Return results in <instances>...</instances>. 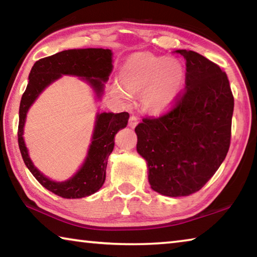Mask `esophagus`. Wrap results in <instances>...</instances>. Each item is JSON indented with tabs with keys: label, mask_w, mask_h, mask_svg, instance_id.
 Instances as JSON below:
<instances>
[{
	"label": "esophagus",
	"mask_w": 257,
	"mask_h": 257,
	"mask_svg": "<svg viewBox=\"0 0 257 257\" xmlns=\"http://www.w3.org/2000/svg\"><path fill=\"white\" fill-rule=\"evenodd\" d=\"M138 122H139V120H138L137 116L132 115V116H130V118H129V127L135 128V127H136V125L138 124Z\"/></svg>",
	"instance_id": "1"
}]
</instances>
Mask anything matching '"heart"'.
Listing matches in <instances>:
<instances>
[{"label": "heart", "mask_w": 257, "mask_h": 257, "mask_svg": "<svg viewBox=\"0 0 257 257\" xmlns=\"http://www.w3.org/2000/svg\"><path fill=\"white\" fill-rule=\"evenodd\" d=\"M184 79V68L177 60L150 53L132 56L119 73L121 88L129 94L143 93V104L154 112L164 111L172 105ZM123 91L116 88L121 96L127 98Z\"/></svg>", "instance_id": "heart-1"}]
</instances>
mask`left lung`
Instances as JSON below:
<instances>
[{"label":"left lung","mask_w":257,"mask_h":257,"mask_svg":"<svg viewBox=\"0 0 257 257\" xmlns=\"http://www.w3.org/2000/svg\"><path fill=\"white\" fill-rule=\"evenodd\" d=\"M186 59V87L172 107L137 124V152L146 160L152 189L189 196L211 179L227 156L233 95L227 73L194 51Z\"/></svg>","instance_id":"left-lung-1"}]
</instances>
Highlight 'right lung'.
Instances as JSON below:
<instances>
[{
  "instance_id": "1",
  "label": "right lung",
  "mask_w": 257,
  "mask_h": 257,
  "mask_svg": "<svg viewBox=\"0 0 257 257\" xmlns=\"http://www.w3.org/2000/svg\"><path fill=\"white\" fill-rule=\"evenodd\" d=\"M112 71V52L104 49H73L59 52L36 61L29 73V81L19 107L18 144L21 156L29 171L40 184L63 198L89 196L101 188L105 181L107 159L114 147V136L128 123L129 113H99L96 118L88 155L84 165L71 179L55 182L34 167L23 138L26 114L42 90L62 75L84 77L94 87L97 96L103 93V81Z\"/></svg>"
}]
</instances>
